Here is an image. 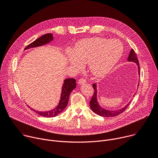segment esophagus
Wrapping results in <instances>:
<instances>
[{"mask_svg": "<svg viewBox=\"0 0 158 158\" xmlns=\"http://www.w3.org/2000/svg\"><path fill=\"white\" fill-rule=\"evenodd\" d=\"M85 82H86V80H85V79H84V78H81V79H79V81H78V82H77V83H78L79 85L84 84H85Z\"/></svg>", "mask_w": 158, "mask_h": 158, "instance_id": "34e87169", "label": "esophagus"}]
</instances>
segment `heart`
<instances>
[{
	"label": "heart",
	"mask_w": 158,
	"mask_h": 158,
	"mask_svg": "<svg viewBox=\"0 0 158 158\" xmlns=\"http://www.w3.org/2000/svg\"><path fill=\"white\" fill-rule=\"evenodd\" d=\"M122 43L116 39L94 37L78 42L72 53L67 55V62L76 69L88 63L90 71L96 77L108 74L123 56Z\"/></svg>",
	"instance_id": "heart-1"
}]
</instances>
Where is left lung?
I'll list each match as a JSON object with an SVG mask.
<instances>
[{
  "label": "left lung",
  "mask_w": 158,
  "mask_h": 158,
  "mask_svg": "<svg viewBox=\"0 0 158 158\" xmlns=\"http://www.w3.org/2000/svg\"><path fill=\"white\" fill-rule=\"evenodd\" d=\"M127 60L129 62H133L136 64V65H138V74H139V76H140V67H139V61H138V59L137 58L136 53H135L134 51L132 49L130 51V53H129L128 58H127ZM139 84H138V86H139ZM93 89H94V91L93 96L91 101H90V107H91L92 110L94 112V113H96V114H98L99 116H102V117H106V118H110V117L116 116L123 113V112L128 107L129 104L131 102V101H130L123 108H122L121 109H119V110H107V109H106L104 108H102L99 104V103L98 102V99H97L98 91H97V85H96V84H93ZM135 94H136V93H135Z\"/></svg>",
  "instance_id": "1"
}]
</instances>
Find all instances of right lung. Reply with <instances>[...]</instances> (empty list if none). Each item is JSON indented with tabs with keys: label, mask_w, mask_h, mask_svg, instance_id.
<instances>
[{
	"label": "right lung",
	"mask_w": 158,
	"mask_h": 158,
	"mask_svg": "<svg viewBox=\"0 0 158 158\" xmlns=\"http://www.w3.org/2000/svg\"><path fill=\"white\" fill-rule=\"evenodd\" d=\"M52 40H53V35L52 34H46L42 35L39 39H36L35 40H34V42L31 43L29 46H27L24 49V50H27L30 48L42 46H43V45L49 43ZM76 87V83L75 79H73V78L65 79L64 81V84L62 87V92H61L60 101H59L58 105L54 109H52L51 110L38 111V110L33 109L28 105H27V106H29L31 110H34V112H36V113H37L38 114H39L40 116H42L43 117H46V118L55 117L57 115L59 114L60 112H62L64 110V109L67 106V104H68L69 95H70L71 93Z\"/></svg>",
	"instance_id": "1"
}]
</instances>
